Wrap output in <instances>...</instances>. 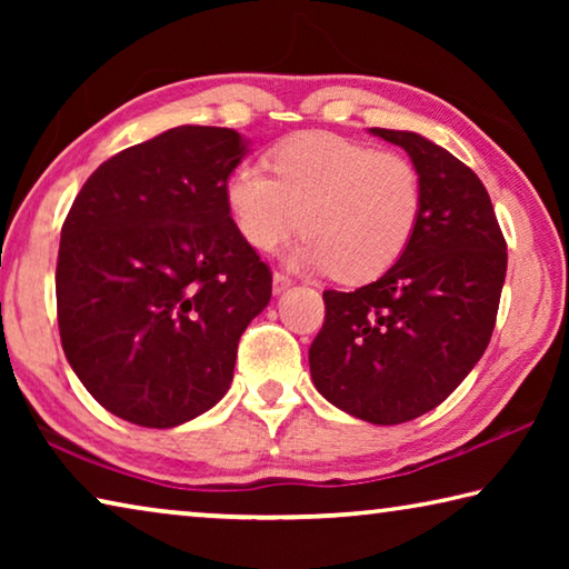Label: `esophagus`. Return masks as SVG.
Here are the masks:
<instances>
[{"label": "esophagus", "instance_id": "34e87169", "mask_svg": "<svg viewBox=\"0 0 569 569\" xmlns=\"http://www.w3.org/2000/svg\"><path fill=\"white\" fill-rule=\"evenodd\" d=\"M291 286H293V281H291V278H288L286 273H278V271L273 273V293H276V296L286 293Z\"/></svg>", "mask_w": 569, "mask_h": 569}]
</instances>
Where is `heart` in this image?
<instances>
[{
    "instance_id": "obj_1",
    "label": "heart",
    "mask_w": 569,
    "mask_h": 569,
    "mask_svg": "<svg viewBox=\"0 0 569 569\" xmlns=\"http://www.w3.org/2000/svg\"><path fill=\"white\" fill-rule=\"evenodd\" d=\"M271 171L240 166L226 182L230 216L253 248L276 250L301 226L293 261L356 283L389 271L411 243L423 186L401 152L301 132L273 148Z\"/></svg>"
}]
</instances>
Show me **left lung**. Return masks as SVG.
Here are the masks:
<instances>
[{
  "mask_svg": "<svg viewBox=\"0 0 569 569\" xmlns=\"http://www.w3.org/2000/svg\"><path fill=\"white\" fill-rule=\"evenodd\" d=\"M371 134L409 152L423 208L411 243L379 281L323 291L326 321L308 349L313 387L371 423H403L439 407L492 339L507 243L475 170L407 130Z\"/></svg>",
  "mask_w": 569,
  "mask_h": 569,
  "instance_id": "left-lung-1",
  "label": "left lung"
}]
</instances>
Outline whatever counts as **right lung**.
<instances>
[{
  "mask_svg": "<svg viewBox=\"0 0 569 569\" xmlns=\"http://www.w3.org/2000/svg\"><path fill=\"white\" fill-rule=\"evenodd\" d=\"M248 140L180 124L104 160L67 213L57 321L77 379L114 417L170 429L213 409L271 271L240 236L226 182Z\"/></svg>",
  "mask_w": 569,
  "mask_h": 569,
  "instance_id": "obj_1",
  "label": "right lung"
}]
</instances>
